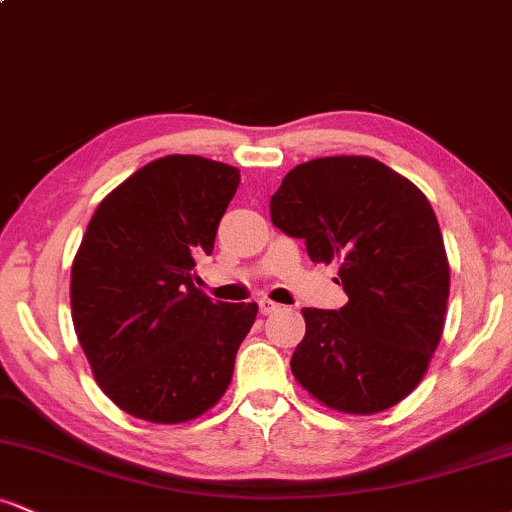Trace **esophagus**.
I'll list each match as a JSON object with an SVG mask.
<instances>
[{
	"label": "esophagus",
	"mask_w": 512,
	"mask_h": 512,
	"mask_svg": "<svg viewBox=\"0 0 512 512\" xmlns=\"http://www.w3.org/2000/svg\"><path fill=\"white\" fill-rule=\"evenodd\" d=\"M257 305H260V313L262 315H272V313H276V310L281 308V305H276L274 301H269V298H262V301H257Z\"/></svg>",
	"instance_id": "34e87169"
}]
</instances>
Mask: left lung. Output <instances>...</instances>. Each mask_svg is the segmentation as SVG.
Here are the masks:
<instances>
[{
  "mask_svg": "<svg viewBox=\"0 0 512 512\" xmlns=\"http://www.w3.org/2000/svg\"><path fill=\"white\" fill-rule=\"evenodd\" d=\"M272 223L303 238L313 262H339V310L303 308L296 380L346 414L395 407L424 378L440 342L450 267L424 192L368 156L301 163L269 202Z\"/></svg>",
  "mask_w": 512,
  "mask_h": 512,
  "instance_id": "obj_1",
  "label": "left lung"
}]
</instances>
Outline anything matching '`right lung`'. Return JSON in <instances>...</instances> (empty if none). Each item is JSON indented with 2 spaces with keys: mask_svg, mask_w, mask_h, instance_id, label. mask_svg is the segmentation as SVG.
Returning a JSON list of instances; mask_svg holds the SVG:
<instances>
[{
  "mask_svg": "<svg viewBox=\"0 0 512 512\" xmlns=\"http://www.w3.org/2000/svg\"><path fill=\"white\" fill-rule=\"evenodd\" d=\"M238 168L166 156L98 204L72 264V320L101 390L127 414L182 424L228 390L257 303L211 301L195 260L211 255Z\"/></svg>",
  "mask_w": 512,
  "mask_h": 512,
  "instance_id": "add662e5",
  "label": "right lung"
}]
</instances>
